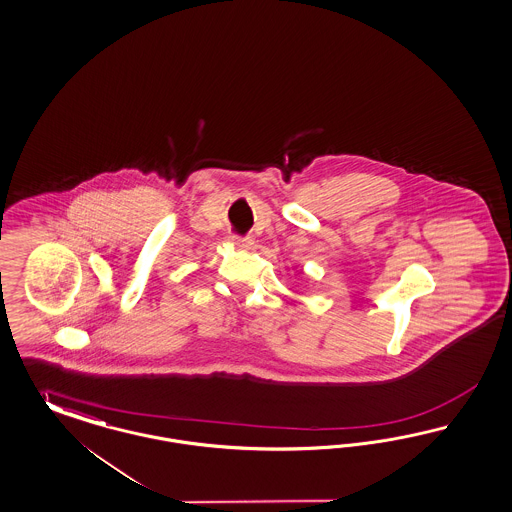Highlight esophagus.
I'll return each mask as SVG.
<instances>
[{
    "mask_svg": "<svg viewBox=\"0 0 512 512\" xmlns=\"http://www.w3.org/2000/svg\"><path fill=\"white\" fill-rule=\"evenodd\" d=\"M230 240H232V244H234V246L240 247V249H249V247L253 246V240H251V238H240V236H232Z\"/></svg>",
    "mask_w": 512,
    "mask_h": 512,
    "instance_id": "1",
    "label": "esophagus"
}]
</instances>
